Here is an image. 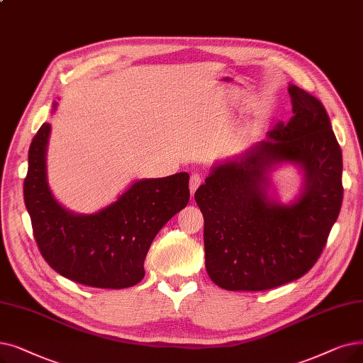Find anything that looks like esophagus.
<instances>
[{"instance_id":"obj_1","label":"esophagus","mask_w":363,"mask_h":363,"mask_svg":"<svg viewBox=\"0 0 363 363\" xmlns=\"http://www.w3.org/2000/svg\"><path fill=\"white\" fill-rule=\"evenodd\" d=\"M200 184H201V177L196 173V175H193L191 179H190V191H191V194L196 193V190H197Z\"/></svg>"}]
</instances>
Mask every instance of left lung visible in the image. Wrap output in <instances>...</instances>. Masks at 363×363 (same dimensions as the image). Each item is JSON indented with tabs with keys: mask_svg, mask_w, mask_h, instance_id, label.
<instances>
[{
	"mask_svg": "<svg viewBox=\"0 0 363 363\" xmlns=\"http://www.w3.org/2000/svg\"><path fill=\"white\" fill-rule=\"evenodd\" d=\"M289 123L245 155L212 169L194 194L204 218L206 270L227 291H265L303 277L319 259L342 203V155L320 101L289 86ZM279 162L305 169L294 203L266 197Z\"/></svg>",
	"mask_w": 363,
	"mask_h": 363,
	"instance_id": "obj_1",
	"label": "left lung"
}]
</instances>
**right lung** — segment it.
<instances>
[{"label":"right lung","instance_id":"add662e5","mask_svg":"<svg viewBox=\"0 0 363 363\" xmlns=\"http://www.w3.org/2000/svg\"><path fill=\"white\" fill-rule=\"evenodd\" d=\"M56 106V104H55ZM50 124L44 123L28 154L25 206L43 258L64 277L93 288L123 289L145 276L154 238L190 200L186 172L136 181L117 201L91 215L62 208L45 177Z\"/></svg>","mask_w":363,"mask_h":363}]
</instances>
